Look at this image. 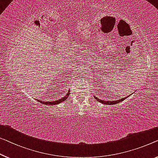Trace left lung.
<instances>
[{
	"mask_svg": "<svg viewBox=\"0 0 158 158\" xmlns=\"http://www.w3.org/2000/svg\"><path fill=\"white\" fill-rule=\"evenodd\" d=\"M128 96H127V97L123 98H121V99H118V100H117V101H113V102H107V101H103V100H101V99H99V98H96L95 96H94V97L98 101V102H101V103H102L103 104L113 105V104H116V103H119V102H123V100H125V99H126V98H128Z\"/></svg>",
	"mask_w": 158,
	"mask_h": 158,
	"instance_id": "8db88e82",
	"label": "left lung"
}]
</instances>
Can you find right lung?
Here are the masks:
<instances>
[{
    "label": "right lung",
    "mask_w": 158,
    "mask_h": 158,
    "mask_svg": "<svg viewBox=\"0 0 158 158\" xmlns=\"http://www.w3.org/2000/svg\"><path fill=\"white\" fill-rule=\"evenodd\" d=\"M70 91H68V93L67 94V95H66L65 96H64V97H62L61 99H59V100H56V101H55V102H43V101H40V100H37L40 103H43V104H45V105H56V104H58V103H62L64 102V101H65L67 98L69 97V93Z\"/></svg>",
    "instance_id": "right-lung-1"
}]
</instances>
